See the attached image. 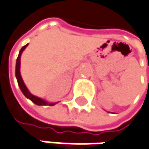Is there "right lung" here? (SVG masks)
Wrapping results in <instances>:
<instances>
[{
  "mask_svg": "<svg viewBox=\"0 0 149 149\" xmlns=\"http://www.w3.org/2000/svg\"><path fill=\"white\" fill-rule=\"evenodd\" d=\"M27 45H28L22 46V48L20 49L19 55H18L17 59V63H16V77H17V79L18 85H19V87H20V89L22 90V92L23 93V94H24L27 98H29L33 103H34L35 104H37V105H45V104H48V105L52 106V105H54L56 103H47V102H45V100H41L40 98L36 97V96H33V94H31L29 92L28 88H26L25 84H24L23 81H22V77H21V74H20V58H21L22 52L24 50V49L27 47Z\"/></svg>",
  "mask_w": 149,
  "mask_h": 149,
  "instance_id": "add662e5",
  "label": "right lung"
}]
</instances>
